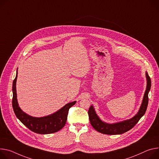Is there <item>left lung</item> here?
I'll return each instance as SVG.
<instances>
[{
  "label": "left lung",
  "instance_id": "obj_1",
  "mask_svg": "<svg viewBox=\"0 0 159 159\" xmlns=\"http://www.w3.org/2000/svg\"><path fill=\"white\" fill-rule=\"evenodd\" d=\"M145 75L147 79V88L145 94H144L139 109L138 113L132 118L113 124L107 123L102 121V120L99 117L93 105L89 107L88 115L90 123L96 131L105 134H122L131 129L138 122L139 119L146 112L148 103V93L151 88V79L147 71H146Z\"/></svg>",
  "mask_w": 159,
  "mask_h": 159
}]
</instances>
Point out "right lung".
<instances>
[{"label": "right lung", "mask_w": 159, "mask_h": 159, "mask_svg": "<svg viewBox=\"0 0 159 159\" xmlns=\"http://www.w3.org/2000/svg\"><path fill=\"white\" fill-rule=\"evenodd\" d=\"M18 68L16 77L12 83V108L16 117L32 131L40 134H47L57 132L65 125L67 115L70 107L76 103V101L66 104L56 112L41 117H35L24 112L19 107L16 93V80Z\"/></svg>", "instance_id": "add662e5"}]
</instances>
